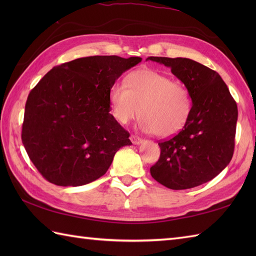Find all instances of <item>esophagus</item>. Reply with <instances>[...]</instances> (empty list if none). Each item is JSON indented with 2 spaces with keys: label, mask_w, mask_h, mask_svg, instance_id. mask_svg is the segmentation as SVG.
<instances>
[{
  "label": "esophagus",
  "mask_w": 256,
  "mask_h": 256,
  "mask_svg": "<svg viewBox=\"0 0 256 256\" xmlns=\"http://www.w3.org/2000/svg\"><path fill=\"white\" fill-rule=\"evenodd\" d=\"M131 142L134 144V145H138L142 143V138L136 136V135H131Z\"/></svg>",
  "instance_id": "obj_1"
}]
</instances>
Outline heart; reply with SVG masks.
I'll list each match as a JSON object with an SVG mask.
<instances>
[{
    "label": "heart",
    "mask_w": 256,
    "mask_h": 256,
    "mask_svg": "<svg viewBox=\"0 0 256 256\" xmlns=\"http://www.w3.org/2000/svg\"><path fill=\"white\" fill-rule=\"evenodd\" d=\"M111 114L118 123L128 124L140 114V128L158 138L182 131L192 112V98L182 82L150 68L134 70L125 84L116 82L108 90Z\"/></svg>",
    "instance_id": "1"
}]
</instances>
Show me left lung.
I'll list each match as a JSON object with an SVG mask.
<instances>
[{"mask_svg": "<svg viewBox=\"0 0 256 256\" xmlns=\"http://www.w3.org/2000/svg\"><path fill=\"white\" fill-rule=\"evenodd\" d=\"M165 64L192 98L186 125L175 136L158 143L160 156L150 167L156 182L170 189L197 187L229 165L234 150L238 106L220 74L188 58L148 57Z\"/></svg>", "mask_w": 256, "mask_h": 256, "instance_id": "1", "label": "left lung"}]
</instances>
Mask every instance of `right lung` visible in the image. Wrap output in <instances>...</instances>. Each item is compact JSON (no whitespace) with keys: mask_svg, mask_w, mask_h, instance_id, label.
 <instances>
[{"mask_svg":"<svg viewBox=\"0 0 256 256\" xmlns=\"http://www.w3.org/2000/svg\"><path fill=\"white\" fill-rule=\"evenodd\" d=\"M140 57L91 56L54 67L27 98L22 142L46 180L77 187L104 175L130 133L110 113L108 90Z\"/></svg>","mask_w":256,"mask_h":256,"instance_id":"obj_1","label":"right lung"}]
</instances>
